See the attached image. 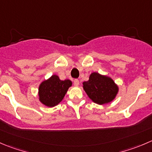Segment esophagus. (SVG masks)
<instances>
[{"label": "esophagus", "mask_w": 152, "mask_h": 152, "mask_svg": "<svg viewBox=\"0 0 152 152\" xmlns=\"http://www.w3.org/2000/svg\"><path fill=\"white\" fill-rule=\"evenodd\" d=\"M73 84H74L75 86H79V81L78 80V79H75V80L73 81Z\"/></svg>", "instance_id": "34e87169"}]
</instances>
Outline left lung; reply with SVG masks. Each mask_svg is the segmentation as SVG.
Instances as JSON below:
<instances>
[{
  "instance_id": "8db88e82",
  "label": "left lung",
  "mask_w": 152,
  "mask_h": 152,
  "mask_svg": "<svg viewBox=\"0 0 152 152\" xmlns=\"http://www.w3.org/2000/svg\"><path fill=\"white\" fill-rule=\"evenodd\" d=\"M83 89L90 99L98 104L110 103L117 96L119 87L109 76L94 72L83 82Z\"/></svg>"
}]
</instances>
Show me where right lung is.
<instances>
[{
  "instance_id": "right-lung-1",
  "label": "right lung",
  "mask_w": 152,
  "mask_h": 152,
  "mask_svg": "<svg viewBox=\"0 0 152 152\" xmlns=\"http://www.w3.org/2000/svg\"><path fill=\"white\" fill-rule=\"evenodd\" d=\"M71 86L70 80H61L57 75H53L39 85L38 92L39 101L47 107H54L62 101Z\"/></svg>"
}]
</instances>
